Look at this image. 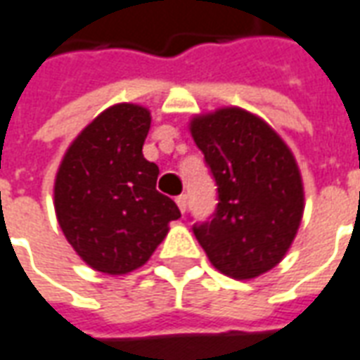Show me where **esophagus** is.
<instances>
[{
  "label": "esophagus",
  "mask_w": 360,
  "mask_h": 360,
  "mask_svg": "<svg viewBox=\"0 0 360 360\" xmlns=\"http://www.w3.org/2000/svg\"><path fill=\"white\" fill-rule=\"evenodd\" d=\"M175 202H177V206H179L181 212H185V210H187L188 197H187V195H179V197L175 198Z\"/></svg>",
  "instance_id": "1"
}]
</instances>
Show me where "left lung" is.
<instances>
[{
    "mask_svg": "<svg viewBox=\"0 0 360 360\" xmlns=\"http://www.w3.org/2000/svg\"><path fill=\"white\" fill-rule=\"evenodd\" d=\"M218 187L210 220L193 232L210 263L232 278H255L278 265L304 212V187L290 148L257 115L224 107L191 120Z\"/></svg>",
    "mask_w": 360,
    "mask_h": 360,
    "instance_id": "left-lung-1",
    "label": "left lung"
}]
</instances>
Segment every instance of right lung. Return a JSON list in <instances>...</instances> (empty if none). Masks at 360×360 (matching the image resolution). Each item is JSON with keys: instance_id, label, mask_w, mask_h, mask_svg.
Instances as JSON below:
<instances>
[{"instance_id": "add662e5", "label": "right lung", "mask_w": 360, "mask_h": 360, "mask_svg": "<svg viewBox=\"0 0 360 360\" xmlns=\"http://www.w3.org/2000/svg\"><path fill=\"white\" fill-rule=\"evenodd\" d=\"M150 124L146 107L112 105L77 134L58 167V224L75 253L107 275L142 267L181 216L155 188L158 165L142 154Z\"/></svg>"}]
</instances>
